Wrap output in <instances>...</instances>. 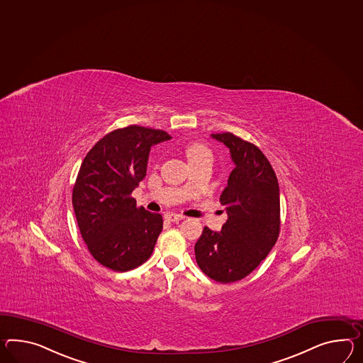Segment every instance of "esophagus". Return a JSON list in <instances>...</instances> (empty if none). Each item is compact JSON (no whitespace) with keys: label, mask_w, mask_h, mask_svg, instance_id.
Listing matches in <instances>:
<instances>
[{"label":"esophagus","mask_w":363,"mask_h":363,"mask_svg":"<svg viewBox=\"0 0 363 363\" xmlns=\"http://www.w3.org/2000/svg\"><path fill=\"white\" fill-rule=\"evenodd\" d=\"M165 219L168 221H173V223H177V221H181L184 219V216L182 215H177V213H167L165 215Z\"/></svg>","instance_id":"34e87169"}]
</instances>
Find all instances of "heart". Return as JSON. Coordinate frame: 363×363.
I'll list each match as a JSON object with an SVG mask.
<instances>
[{
  "mask_svg": "<svg viewBox=\"0 0 363 363\" xmlns=\"http://www.w3.org/2000/svg\"><path fill=\"white\" fill-rule=\"evenodd\" d=\"M186 156L190 164H194L198 161H202L204 159H211V150L204 145L203 143L194 142L190 143L187 147H186Z\"/></svg>",
  "mask_w": 363,
  "mask_h": 363,
  "instance_id": "obj_1",
  "label": "heart"
}]
</instances>
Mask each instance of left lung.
Instances as JSON below:
<instances>
[{
	"mask_svg": "<svg viewBox=\"0 0 363 363\" xmlns=\"http://www.w3.org/2000/svg\"><path fill=\"white\" fill-rule=\"evenodd\" d=\"M211 136L230 148L235 164L220 195L228 219L220 232L204 227L195 244V258L213 281L236 282L250 274L277 242L279 186L269 160L255 144L230 133Z\"/></svg>",
	"mask_w": 363,
	"mask_h": 363,
	"instance_id": "8db88e82",
	"label": "left lung"
}]
</instances>
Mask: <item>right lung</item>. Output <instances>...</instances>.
Returning <instances> with one entry per match:
<instances>
[{
  "label": "right lung",
  "instance_id": "right-lung-1",
  "mask_svg": "<svg viewBox=\"0 0 363 363\" xmlns=\"http://www.w3.org/2000/svg\"><path fill=\"white\" fill-rule=\"evenodd\" d=\"M169 139L165 131L136 124L118 128L81 164L72 203L89 252L107 269L133 270L153 252L162 216L136 207L131 194L147 174L150 147Z\"/></svg>",
  "mask_w": 363,
  "mask_h": 363
}]
</instances>
